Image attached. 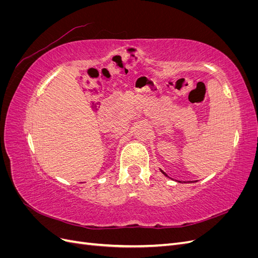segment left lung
I'll return each mask as SVG.
<instances>
[{
	"label": "left lung",
	"instance_id": "obj_1",
	"mask_svg": "<svg viewBox=\"0 0 258 258\" xmlns=\"http://www.w3.org/2000/svg\"><path fill=\"white\" fill-rule=\"evenodd\" d=\"M161 172H162V173H163V174H165V175H166V176H167V174H166V173H165V172H163V171H162V170H161Z\"/></svg>",
	"mask_w": 258,
	"mask_h": 258
}]
</instances>
